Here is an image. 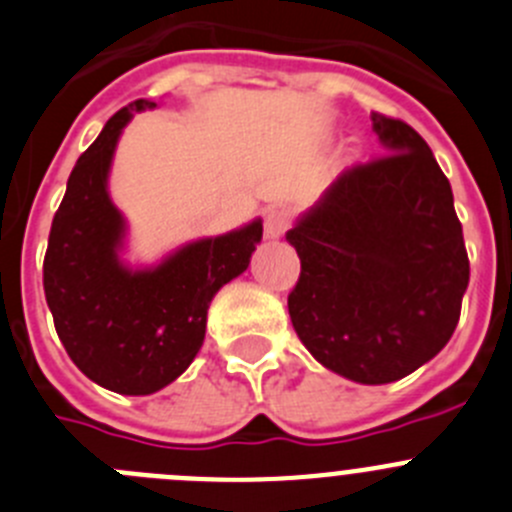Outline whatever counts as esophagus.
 <instances>
[{
    "label": "esophagus",
    "instance_id": "1",
    "mask_svg": "<svg viewBox=\"0 0 512 512\" xmlns=\"http://www.w3.org/2000/svg\"><path fill=\"white\" fill-rule=\"evenodd\" d=\"M284 231H287V218H284V213H279V210H269L264 220L266 238H269V241H276V238L284 236Z\"/></svg>",
    "mask_w": 512,
    "mask_h": 512
}]
</instances>
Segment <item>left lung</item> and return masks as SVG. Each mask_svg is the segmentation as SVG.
I'll use <instances>...</instances> for the list:
<instances>
[{"label":"left lung","instance_id":"obj_1","mask_svg":"<svg viewBox=\"0 0 512 512\" xmlns=\"http://www.w3.org/2000/svg\"><path fill=\"white\" fill-rule=\"evenodd\" d=\"M370 119L386 157L345 172L287 233L302 261L289 317L317 363L383 386L447 345L470 261L429 144L403 121Z\"/></svg>","mask_w":512,"mask_h":512}]
</instances>
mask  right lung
<instances>
[{"instance_id": "1", "label": "right lung", "mask_w": 512, "mask_h": 512, "mask_svg": "<svg viewBox=\"0 0 512 512\" xmlns=\"http://www.w3.org/2000/svg\"><path fill=\"white\" fill-rule=\"evenodd\" d=\"M154 101L116 111L78 157L50 228L45 299L63 348L83 375L121 396H149L177 381L200 353L208 307L241 276L264 236L253 218L236 231L187 241L154 264H131L129 223L109 175L126 124Z\"/></svg>"}]
</instances>
